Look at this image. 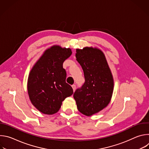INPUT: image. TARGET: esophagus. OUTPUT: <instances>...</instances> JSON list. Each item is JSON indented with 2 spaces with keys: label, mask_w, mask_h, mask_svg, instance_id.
Wrapping results in <instances>:
<instances>
[{
  "label": "esophagus",
  "mask_w": 149,
  "mask_h": 149,
  "mask_svg": "<svg viewBox=\"0 0 149 149\" xmlns=\"http://www.w3.org/2000/svg\"><path fill=\"white\" fill-rule=\"evenodd\" d=\"M72 87L73 91H75V89H76V86H75V84L72 85Z\"/></svg>",
  "instance_id": "1"
}]
</instances>
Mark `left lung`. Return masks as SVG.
Listing matches in <instances>:
<instances>
[{"label": "left lung", "mask_w": 149, "mask_h": 149, "mask_svg": "<svg viewBox=\"0 0 149 149\" xmlns=\"http://www.w3.org/2000/svg\"><path fill=\"white\" fill-rule=\"evenodd\" d=\"M77 61L84 71L85 82L77 88L74 98L82 114L90 116L102 110L111 100L113 78L102 51L92 47L76 50Z\"/></svg>", "instance_id": "8db88e82"}]
</instances>
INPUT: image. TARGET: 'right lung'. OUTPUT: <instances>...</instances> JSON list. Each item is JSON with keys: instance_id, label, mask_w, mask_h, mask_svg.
<instances>
[{"instance_id": "right-lung-1", "label": "right lung", "mask_w": 149, "mask_h": 149, "mask_svg": "<svg viewBox=\"0 0 149 149\" xmlns=\"http://www.w3.org/2000/svg\"><path fill=\"white\" fill-rule=\"evenodd\" d=\"M72 54L71 49L54 46L47 49L30 72L28 91L32 104L41 113L54 114L62 102L73 94L66 82L63 63Z\"/></svg>"}]
</instances>
